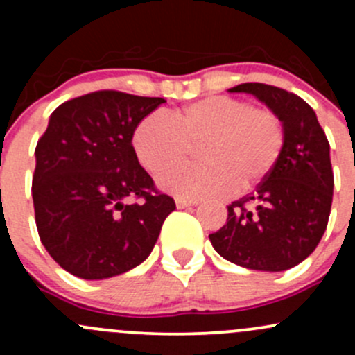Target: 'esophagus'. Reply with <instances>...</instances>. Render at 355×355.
Returning a JSON list of instances; mask_svg holds the SVG:
<instances>
[{
	"mask_svg": "<svg viewBox=\"0 0 355 355\" xmlns=\"http://www.w3.org/2000/svg\"><path fill=\"white\" fill-rule=\"evenodd\" d=\"M175 202H177V207L178 209H184V207H189V206H196V204L199 202L198 199H185V198H177L175 199Z\"/></svg>",
	"mask_w": 355,
	"mask_h": 355,
	"instance_id": "1",
	"label": "esophagus"
}]
</instances>
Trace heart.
I'll list each match as a JSON object with an SVG mask.
<instances>
[{
	"instance_id": "1",
	"label": "heart",
	"mask_w": 355,
	"mask_h": 355,
	"mask_svg": "<svg viewBox=\"0 0 355 355\" xmlns=\"http://www.w3.org/2000/svg\"><path fill=\"white\" fill-rule=\"evenodd\" d=\"M204 141L198 152L202 165L168 168L187 155L188 148ZM282 121L268 108L244 99L209 96L173 111L151 113L132 134L137 159L149 173H159L164 191L198 199L227 196L263 182L284 149Z\"/></svg>"
}]
</instances>
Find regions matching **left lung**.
Returning <instances> with one entry per match:
<instances>
[{
  "label": "left lung",
  "mask_w": 355,
  "mask_h": 355,
  "mask_svg": "<svg viewBox=\"0 0 355 355\" xmlns=\"http://www.w3.org/2000/svg\"><path fill=\"white\" fill-rule=\"evenodd\" d=\"M230 92L263 101L284 125L280 159L256 191L234 200L227 223L209 235L214 250L249 270L285 271L320 244L333 200L330 144L314 110L293 92L247 82Z\"/></svg>",
  "instance_id": "1"
}]
</instances>
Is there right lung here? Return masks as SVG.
Instances as JSON below:
<instances>
[{
  "label": "right lung",
  "mask_w": 355,
  "mask_h": 355,
  "mask_svg": "<svg viewBox=\"0 0 355 355\" xmlns=\"http://www.w3.org/2000/svg\"><path fill=\"white\" fill-rule=\"evenodd\" d=\"M163 98L96 91L53 111L35 146V225L49 256L84 280L116 277L151 254L175 200L139 164L132 134Z\"/></svg>",
  "instance_id": "add662e5"
}]
</instances>
